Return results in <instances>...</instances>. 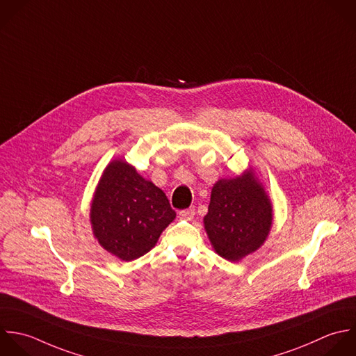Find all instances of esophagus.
<instances>
[{
	"mask_svg": "<svg viewBox=\"0 0 356 356\" xmlns=\"http://www.w3.org/2000/svg\"><path fill=\"white\" fill-rule=\"evenodd\" d=\"M195 215V209L194 208H188V209H184V211H180L179 212V216L181 219H186V220H191Z\"/></svg>",
	"mask_w": 356,
	"mask_h": 356,
	"instance_id": "obj_1",
	"label": "esophagus"
}]
</instances>
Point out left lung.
<instances>
[{
    "instance_id": "obj_1",
    "label": "left lung",
    "mask_w": 356,
    "mask_h": 356,
    "mask_svg": "<svg viewBox=\"0 0 356 356\" xmlns=\"http://www.w3.org/2000/svg\"><path fill=\"white\" fill-rule=\"evenodd\" d=\"M273 225V204L252 168L218 180L204 227L215 252L238 262L259 250Z\"/></svg>"
}]
</instances>
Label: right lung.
<instances>
[{
	"label": "right lung",
	"instance_id": "right-lung-1",
	"mask_svg": "<svg viewBox=\"0 0 356 356\" xmlns=\"http://www.w3.org/2000/svg\"><path fill=\"white\" fill-rule=\"evenodd\" d=\"M165 193L133 165L116 158L104 169L90 205V223L98 244L120 261L151 251L175 220Z\"/></svg>",
	"mask_w": 356,
	"mask_h": 356
}]
</instances>
